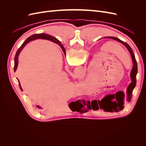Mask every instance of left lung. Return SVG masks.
<instances>
[{
	"label": "left lung",
	"instance_id": "obj_1",
	"mask_svg": "<svg viewBox=\"0 0 146 146\" xmlns=\"http://www.w3.org/2000/svg\"><path fill=\"white\" fill-rule=\"evenodd\" d=\"M104 38H110L116 40L119 42L122 43V44L124 46L127 50H129L130 54L131 56L132 61H133V68L131 69V72H130V77L131 82L130 83V85L128 86L127 92H126V100L127 102H130L132 98V92H133V90L136 86V74L138 73V66H137V62L135 59V54L132 50L131 48L130 47V46L125 42H123L121 41V39H119L117 38L116 37H111V36H107L104 37ZM58 42H60L58 41ZM124 98L125 94L124 93H122L121 95L118 96H114L110 95L105 97L101 100H98V104L100 106V108L102 110H104V111L106 112H119V111L123 108V103H124ZM98 104V102H97ZM99 108V107H98Z\"/></svg>",
	"mask_w": 146,
	"mask_h": 146
}]
</instances>
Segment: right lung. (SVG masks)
<instances>
[{"instance_id": "obj_1", "label": "right lung", "mask_w": 146, "mask_h": 146, "mask_svg": "<svg viewBox=\"0 0 146 146\" xmlns=\"http://www.w3.org/2000/svg\"><path fill=\"white\" fill-rule=\"evenodd\" d=\"M47 39V40H49V41H51L52 42L58 44L60 46V47L61 48V49H62V50L63 51L64 55L66 54L65 48H64L63 46L61 44L60 42H58V40L56 38L51 36V35H47V34H46V33H39V34L33 35H32V36H30V37H29L27 39H26L25 41L23 44L21 45V46L18 48V50H17V51L16 52V54L15 56V66H14V71L15 72H16V70L17 68V66H18V57H19V54H20V52H21V50L23 49L24 47L25 46V45L27 44L28 42H29L31 41H33V40H35V39ZM18 83H19L20 89L22 91H23V89H22V88L21 86V84H20V82H19V80H18ZM36 107L39 109L41 108V107H40L38 105H37Z\"/></svg>"}]
</instances>
